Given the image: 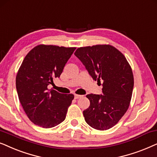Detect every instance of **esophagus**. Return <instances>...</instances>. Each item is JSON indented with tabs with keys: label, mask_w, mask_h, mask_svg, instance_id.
<instances>
[{
	"label": "esophagus",
	"mask_w": 157,
	"mask_h": 157,
	"mask_svg": "<svg viewBox=\"0 0 157 157\" xmlns=\"http://www.w3.org/2000/svg\"><path fill=\"white\" fill-rule=\"evenodd\" d=\"M81 97H82V95H77V94H75V99H78V98H80Z\"/></svg>",
	"instance_id": "obj_1"
}]
</instances>
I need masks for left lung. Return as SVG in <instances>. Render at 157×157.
I'll use <instances>...</instances> for the list:
<instances>
[{"instance_id":"8db88e82","label":"left lung","mask_w":157,"mask_h":157,"mask_svg":"<svg viewBox=\"0 0 157 157\" xmlns=\"http://www.w3.org/2000/svg\"><path fill=\"white\" fill-rule=\"evenodd\" d=\"M75 55L82 62L93 80L103 81V95L88 94L90 104L83 111L87 124L100 131L118 124L130 105L133 75L126 58L110 44L77 48Z\"/></svg>"}]
</instances>
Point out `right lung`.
I'll use <instances>...</instances> for the list:
<instances>
[{
    "mask_svg": "<svg viewBox=\"0 0 157 157\" xmlns=\"http://www.w3.org/2000/svg\"><path fill=\"white\" fill-rule=\"evenodd\" d=\"M75 47L39 44L25 57L16 77L20 103L26 116L35 125L49 128L66 118L74 99L72 94L49 90L54 77H59Z\"/></svg>",
    "mask_w": 157,
    "mask_h": 157,
    "instance_id": "right-lung-1",
    "label": "right lung"
}]
</instances>
